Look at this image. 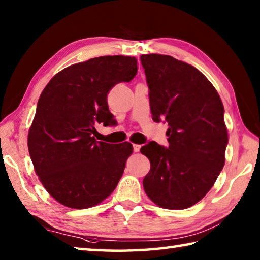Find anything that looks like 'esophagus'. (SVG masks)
Instances as JSON below:
<instances>
[{
	"label": "esophagus",
	"mask_w": 260,
	"mask_h": 260,
	"mask_svg": "<svg viewBox=\"0 0 260 260\" xmlns=\"http://www.w3.org/2000/svg\"><path fill=\"white\" fill-rule=\"evenodd\" d=\"M140 149H141L140 144H133V150H134V152H139Z\"/></svg>",
	"instance_id": "1"
}]
</instances>
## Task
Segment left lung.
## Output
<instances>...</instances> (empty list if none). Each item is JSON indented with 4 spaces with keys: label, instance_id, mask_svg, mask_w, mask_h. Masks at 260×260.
<instances>
[{
    "label": "left lung",
    "instance_id": "obj_1",
    "mask_svg": "<svg viewBox=\"0 0 260 260\" xmlns=\"http://www.w3.org/2000/svg\"><path fill=\"white\" fill-rule=\"evenodd\" d=\"M149 87L152 119L169 125V147L149 142L143 188L164 209L190 208L209 192L225 165L228 143L221 99L203 73L172 56L140 57Z\"/></svg>",
    "mask_w": 260,
    "mask_h": 260
}]
</instances>
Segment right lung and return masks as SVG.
I'll return each instance as SVG.
<instances>
[{
  "instance_id": "add662e5",
  "label": "right lung",
  "mask_w": 260,
  "mask_h": 260,
  "mask_svg": "<svg viewBox=\"0 0 260 260\" xmlns=\"http://www.w3.org/2000/svg\"><path fill=\"white\" fill-rule=\"evenodd\" d=\"M136 72L135 57L101 56L61 70L43 89L27 144L35 173L58 203L91 208L116 189L133 146L100 142L93 135L96 125L113 121L110 89Z\"/></svg>"
}]
</instances>
